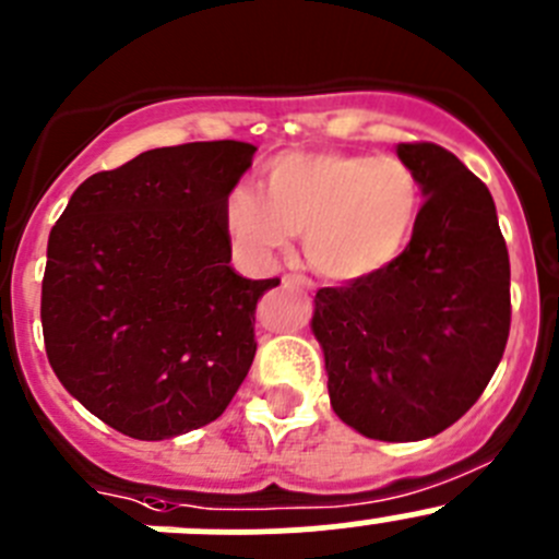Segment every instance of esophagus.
I'll return each mask as SVG.
<instances>
[{"label":"esophagus","mask_w":559,"mask_h":559,"mask_svg":"<svg viewBox=\"0 0 559 559\" xmlns=\"http://www.w3.org/2000/svg\"><path fill=\"white\" fill-rule=\"evenodd\" d=\"M308 278L306 275H297V273H286L284 275V286H306Z\"/></svg>","instance_id":"1"}]
</instances>
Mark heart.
<instances>
[{
    "instance_id": "obj_1",
    "label": "heart",
    "mask_w": 559,
    "mask_h": 559,
    "mask_svg": "<svg viewBox=\"0 0 559 559\" xmlns=\"http://www.w3.org/2000/svg\"><path fill=\"white\" fill-rule=\"evenodd\" d=\"M267 193L237 182L224 224L237 251L264 262L306 231V257L328 278H371L401 257L420 210V186L393 155L284 153L264 171Z\"/></svg>"
}]
</instances>
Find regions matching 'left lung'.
Wrapping results in <instances>:
<instances>
[{
	"label": "left lung",
	"instance_id": "1",
	"mask_svg": "<svg viewBox=\"0 0 559 559\" xmlns=\"http://www.w3.org/2000/svg\"><path fill=\"white\" fill-rule=\"evenodd\" d=\"M399 158L426 197L409 242L382 273L319 289L311 319L335 415L382 442L456 424L511 333V262L489 188L440 144H399Z\"/></svg>",
	"mask_w": 559,
	"mask_h": 559
}]
</instances>
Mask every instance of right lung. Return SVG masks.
Wrapping results in <instances>:
<instances>
[{"label":"right lung","instance_id":"right-lung-1","mask_svg":"<svg viewBox=\"0 0 559 559\" xmlns=\"http://www.w3.org/2000/svg\"><path fill=\"white\" fill-rule=\"evenodd\" d=\"M253 153L246 142L147 150L86 177L48 237V362L133 440L213 424L251 368L257 302L281 278L235 273L224 202Z\"/></svg>","mask_w":559,"mask_h":559}]
</instances>
